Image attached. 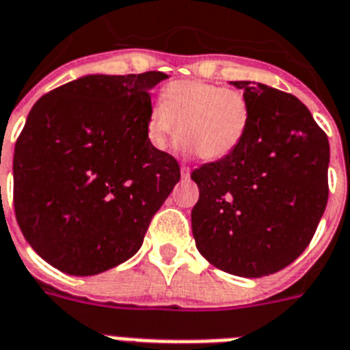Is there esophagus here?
Returning <instances> with one entry per match:
<instances>
[{
  "label": "esophagus",
  "mask_w": 350,
  "mask_h": 350,
  "mask_svg": "<svg viewBox=\"0 0 350 350\" xmlns=\"http://www.w3.org/2000/svg\"><path fill=\"white\" fill-rule=\"evenodd\" d=\"M181 178L183 180H189L190 178V169L187 165H181Z\"/></svg>",
  "instance_id": "34e87169"
}]
</instances>
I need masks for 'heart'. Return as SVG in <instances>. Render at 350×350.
<instances>
[{
  "mask_svg": "<svg viewBox=\"0 0 350 350\" xmlns=\"http://www.w3.org/2000/svg\"><path fill=\"white\" fill-rule=\"evenodd\" d=\"M251 107L243 92L199 80L172 81L152 105L146 135L154 149H169L178 135L185 154L222 160L239 149L247 133ZM180 131H177V124Z\"/></svg>",
  "mask_w": 350,
  "mask_h": 350,
  "instance_id": "1",
  "label": "heart"
}]
</instances>
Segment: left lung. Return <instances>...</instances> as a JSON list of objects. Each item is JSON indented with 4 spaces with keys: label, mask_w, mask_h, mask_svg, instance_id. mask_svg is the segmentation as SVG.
<instances>
[{
    "label": "left lung",
    "mask_w": 350,
    "mask_h": 350,
    "mask_svg": "<svg viewBox=\"0 0 350 350\" xmlns=\"http://www.w3.org/2000/svg\"><path fill=\"white\" fill-rule=\"evenodd\" d=\"M230 83L251 107L247 133L230 157L192 172V233L211 265L261 278L288 267L313 239L329 193V142L292 94Z\"/></svg>",
    "instance_id": "left-lung-1"
}]
</instances>
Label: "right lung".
<instances>
[{"instance_id": "1", "label": "right lung", "mask_w": 350, "mask_h": 350, "mask_svg": "<svg viewBox=\"0 0 350 350\" xmlns=\"http://www.w3.org/2000/svg\"><path fill=\"white\" fill-rule=\"evenodd\" d=\"M169 78L89 75L28 113L14 151V208L33 251L70 275L130 260L174 185V157L146 135L149 90Z\"/></svg>"}]
</instances>
